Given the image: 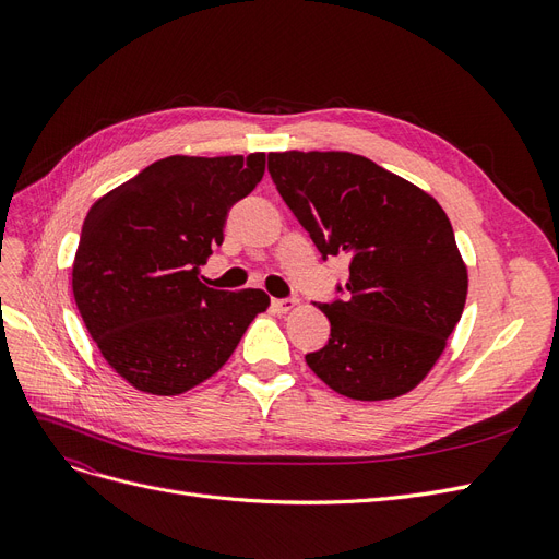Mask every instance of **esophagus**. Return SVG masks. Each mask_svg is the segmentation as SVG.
<instances>
[{
    "instance_id": "esophagus-1",
    "label": "esophagus",
    "mask_w": 559,
    "mask_h": 559,
    "mask_svg": "<svg viewBox=\"0 0 559 559\" xmlns=\"http://www.w3.org/2000/svg\"><path fill=\"white\" fill-rule=\"evenodd\" d=\"M294 306H296L294 298H275V300H273V308H275L277 312H282V314L294 310Z\"/></svg>"
}]
</instances>
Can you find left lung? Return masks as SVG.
<instances>
[{"mask_svg": "<svg viewBox=\"0 0 559 559\" xmlns=\"http://www.w3.org/2000/svg\"><path fill=\"white\" fill-rule=\"evenodd\" d=\"M267 170L321 257L349 259L347 298L317 306L331 337L306 354L312 373L357 401L408 394L466 302L468 273L448 214L419 186L347 151H282L267 156Z\"/></svg>", "mask_w": 559, "mask_h": 559, "instance_id": "8db88e82", "label": "left lung"}]
</instances>
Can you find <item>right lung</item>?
<instances>
[{"label":"right lung","instance_id":"obj_1","mask_svg":"<svg viewBox=\"0 0 559 559\" xmlns=\"http://www.w3.org/2000/svg\"><path fill=\"white\" fill-rule=\"evenodd\" d=\"M265 173V154L170 156L88 210L72 289L97 349L144 394L177 396L205 382L267 310L261 289L218 292L200 265L224 242L228 210Z\"/></svg>","mask_w":559,"mask_h":559}]
</instances>
